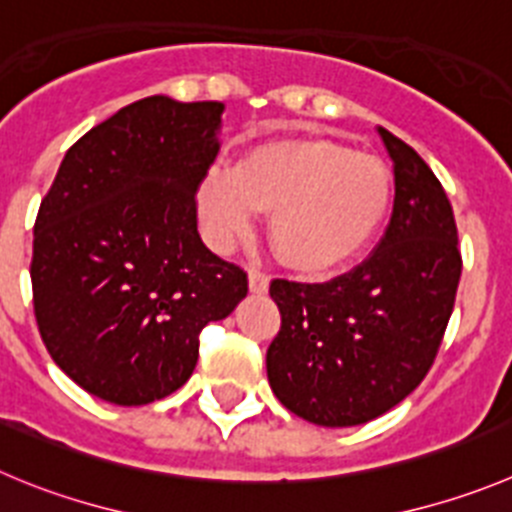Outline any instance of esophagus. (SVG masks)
I'll return each instance as SVG.
<instances>
[{
  "label": "esophagus",
  "instance_id": "34e87169",
  "mask_svg": "<svg viewBox=\"0 0 512 512\" xmlns=\"http://www.w3.org/2000/svg\"><path fill=\"white\" fill-rule=\"evenodd\" d=\"M267 288H270V278H267L265 272L252 270V272H250V293L265 295Z\"/></svg>",
  "mask_w": 512,
  "mask_h": 512
}]
</instances>
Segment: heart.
I'll use <instances>...</instances> for the list:
<instances>
[{"mask_svg":"<svg viewBox=\"0 0 512 512\" xmlns=\"http://www.w3.org/2000/svg\"><path fill=\"white\" fill-rule=\"evenodd\" d=\"M391 171L374 156L331 141H278L237 169L212 166L197 204L214 247H232L270 214V240L290 267L323 275L364 250L389 214Z\"/></svg>","mask_w":512,"mask_h":512,"instance_id":"b5f03b06","label":"heart"}]
</instances>
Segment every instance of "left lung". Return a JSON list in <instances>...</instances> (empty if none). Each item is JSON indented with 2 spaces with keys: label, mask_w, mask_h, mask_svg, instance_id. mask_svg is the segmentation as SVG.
<instances>
[{
  "label": "left lung",
  "mask_w": 512,
  "mask_h": 512,
  "mask_svg": "<svg viewBox=\"0 0 512 512\" xmlns=\"http://www.w3.org/2000/svg\"><path fill=\"white\" fill-rule=\"evenodd\" d=\"M379 136L394 161V212L376 250L326 283H270L280 331L267 379L285 409L321 427L371 422L422 384L462 275L442 184L412 146Z\"/></svg>",
  "instance_id": "1"
}]
</instances>
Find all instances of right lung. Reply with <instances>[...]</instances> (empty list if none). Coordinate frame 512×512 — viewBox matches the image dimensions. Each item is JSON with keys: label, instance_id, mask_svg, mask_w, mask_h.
Instances as JSON below:
<instances>
[{"label": "right lung", "instance_id": "obj_1", "mask_svg": "<svg viewBox=\"0 0 512 512\" xmlns=\"http://www.w3.org/2000/svg\"><path fill=\"white\" fill-rule=\"evenodd\" d=\"M224 105L136 100L70 146L40 204L32 303L52 361L88 394L141 407L186 384L199 333L247 272L197 232Z\"/></svg>", "mask_w": 512, "mask_h": 512}]
</instances>
